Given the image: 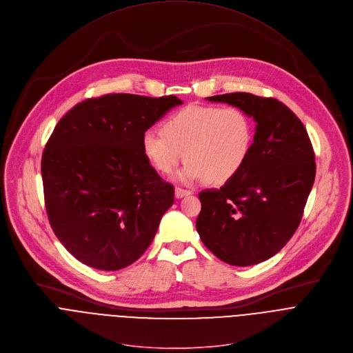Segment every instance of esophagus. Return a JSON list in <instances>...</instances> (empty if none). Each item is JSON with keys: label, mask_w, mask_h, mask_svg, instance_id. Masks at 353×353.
Returning a JSON list of instances; mask_svg holds the SVG:
<instances>
[{"label": "esophagus", "mask_w": 353, "mask_h": 353, "mask_svg": "<svg viewBox=\"0 0 353 353\" xmlns=\"http://www.w3.org/2000/svg\"><path fill=\"white\" fill-rule=\"evenodd\" d=\"M192 194V191H190V190H184V188H181V187H176V190H174V195H176V198H183V196H187V195H191Z\"/></svg>", "instance_id": "obj_1"}]
</instances>
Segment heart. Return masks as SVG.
<instances>
[{
  "instance_id": "heart-1",
  "label": "heart",
  "mask_w": 353,
  "mask_h": 353,
  "mask_svg": "<svg viewBox=\"0 0 353 353\" xmlns=\"http://www.w3.org/2000/svg\"><path fill=\"white\" fill-rule=\"evenodd\" d=\"M252 137L251 119L240 108L191 105L169 117L163 133L147 130L143 151L163 174L173 173L185 152L190 162L181 170L180 180L205 177L208 183L221 184L247 162Z\"/></svg>"
}]
</instances>
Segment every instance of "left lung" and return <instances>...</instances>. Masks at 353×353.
Wrapping results in <instances>:
<instances>
[{"label": "left lung", "mask_w": 353, "mask_h": 353, "mask_svg": "<svg viewBox=\"0 0 353 353\" xmlns=\"http://www.w3.org/2000/svg\"><path fill=\"white\" fill-rule=\"evenodd\" d=\"M252 116L256 128L241 170L219 190L199 192L196 231L205 247L232 266L274 256L294 236L316 176L303 123L276 98L250 92L208 97Z\"/></svg>", "instance_id": "left-lung-1"}]
</instances>
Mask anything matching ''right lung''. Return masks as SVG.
<instances>
[{"label":"right lung","instance_id":"right-lung-1","mask_svg":"<svg viewBox=\"0 0 353 353\" xmlns=\"http://www.w3.org/2000/svg\"><path fill=\"white\" fill-rule=\"evenodd\" d=\"M174 95L106 94L73 106L55 126L41 159L50 224L81 263L119 270L151 245L174 187L143 151V134Z\"/></svg>","mask_w":353,"mask_h":353}]
</instances>
